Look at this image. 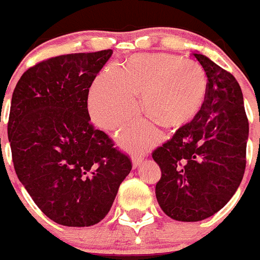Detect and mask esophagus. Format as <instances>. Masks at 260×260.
<instances>
[{
  "instance_id": "esophagus-1",
  "label": "esophagus",
  "mask_w": 260,
  "mask_h": 260,
  "mask_svg": "<svg viewBox=\"0 0 260 260\" xmlns=\"http://www.w3.org/2000/svg\"><path fill=\"white\" fill-rule=\"evenodd\" d=\"M143 160H144V156L141 155V154H139V153L133 154V167L134 168H138V167L143 163Z\"/></svg>"
}]
</instances>
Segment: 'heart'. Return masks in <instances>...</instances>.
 <instances>
[{
    "label": "heart",
    "mask_w": 260,
    "mask_h": 260,
    "mask_svg": "<svg viewBox=\"0 0 260 260\" xmlns=\"http://www.w3.org/2000/svg\"><path fill=\"white\" fill-rule=\"evenodd\" d=\"M207 91V76L201 64L171 54H144L130 58L124 69L107 67L94 81L88 107L102 129L112 130L138 112L135 96L143 94L148 114L166 126L176 127L191 120L201 109ZM126 148L141 149L158 141L160 133L151 120H136L117 134Z\"/></svg>",
    "instance_id": "heart-1"
}]
</instances>
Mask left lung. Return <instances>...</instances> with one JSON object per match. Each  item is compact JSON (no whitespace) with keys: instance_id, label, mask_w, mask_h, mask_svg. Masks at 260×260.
Wrapping results in <instances>:
<instances>
[{"instance_id":"1","label":"left lung","mask_w":260,"mask_h":260,"mask_svg":"<svg viewBox=\"0 0 260 260\" xmlns=\"http://www.w3.org/2000/svg\"><path fill=\"white\" fill-rule=\"evenodd\" d=\"M193 55L207 76L201 110L151 154L161 171L155 186L159 206L186 222L212 216L230 201L245 172L249 135L235 77L206 55Z\"/></svg>"}]
</instances>
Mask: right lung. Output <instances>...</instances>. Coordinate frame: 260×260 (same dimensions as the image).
I'll use <instances>...</instances> for the list:
<instances>
[{"mask_svg":"<svg viewBox=\"0 0 260 260\" xmlns=\"http://www.w3.org/2000/svg\"><path fill=\"white\" fill-rule=\"evenodd\" d=\"M111 55L107 49L46 59L22 74L12 93L7 133L15 171L59 225L100 222L133 167L89 122V87Z\"/></svg>","mask_w":260,"mask_h":260,"instance_id":"add662e5","label":"right lung"}]
</instances>
